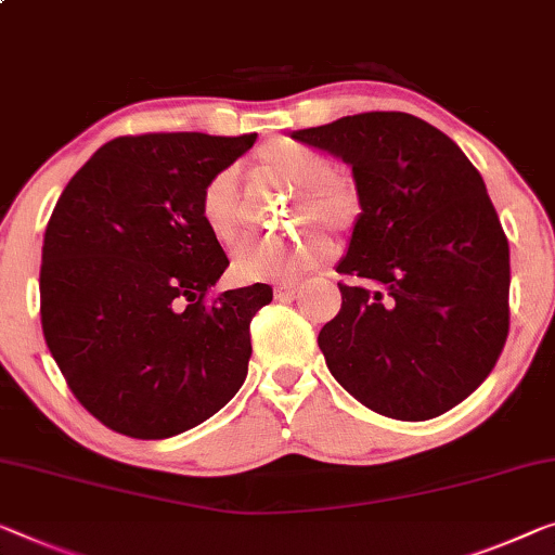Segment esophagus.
<instances>
[{
    "mask_svg": "<svg viewBox=\"0 0 555 555\" xmlns=\"http://www.w3.org/2000/svg\"><path fill=\"white\" fill-rule=\"evenodd\" d=\"M299 292H301L299 281H281V284L274 286L276 299H292V296H296Z\"/></svg>",
    "mask_w": 555,
    "mask_h": 555,
    "instance_id": "obj_1",
    "label": "esophagus"
}]
</instances>
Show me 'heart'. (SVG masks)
Returning a JSON list of instances; mask_svg holds the SVG:
<instances>
[{
    "label": "heart",
    "instance_id": "b5f03b06",
    "mask_svg": "<svg viewBox=\"0 0 555 555\" xmlns=\"http://www.w3.org/2000/svg\"><path fill=\"white\" fill-rule=\"evenodd\" d=\"M256 167L267 177L296 189L294 214L304 224H319L331 234L349 231L359 211V196L349 181L336 177V167L319 149L279 137L256 152ZM198 214L209 234L231 244L242 229V202L234 169H224L206 181ZM328 244L317 234L301 238H249L234 251L231 274L238 281H286L301 276Z\"/></svg>",
    "mask_w": 555,
    "mask_h": 555
}]
</instances>
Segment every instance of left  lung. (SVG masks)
Masks as SVG:
<instances>
[{
	"mask_svg": "<svg viewBox=\"0 0 555 555\" xmlns=\"http://www.w3.org/2000/svg\"><path fill=\"white\" fill-rule=\"evenodd\" d=\"M351 164L361 204L336 271L341 311L319 334L338 384L363 406L426 421L491 374L508 336V238L456 142L403 112L294 131Z\"/></svg>",
	"mask_w": 555,
	"mask_h": 555,
	"instance_id": "obj_1",
	"label": "left lung"
}]
</instances>
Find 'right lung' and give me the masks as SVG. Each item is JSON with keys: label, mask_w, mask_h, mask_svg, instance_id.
I'll return each instance as SVG.
<instances>
[{"label": "right lung", "mask_w": 555, "mask_h": 555, "mask_svg": "<svg viewBox=\"0 0 555 555\" xmlns=\"http://www.w3.org/2000/svg\"><path fill=\"white\" fill-rule=\"evenodd\" d=\"M256 134L156 131L104 144L44 231L39 313L66 386L112 431L156 441L242 388L269 284L209 296L229 267L198 214L214 173Z\"/></svg>", "instance_id": "right-lung-1"}]
</instances>
